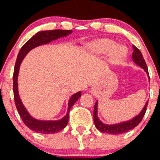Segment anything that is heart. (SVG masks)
Here are the masks:
<instances>
[{
  "label": "heart",
  "instance_id": "heart-1",
  "mask_svg": "<svg viewBox=\"0 0 160 160\" xmlns=\"http://www.w3.org/2000/svg\"><path fill=\"white\" fill-rule=\"evenodd\" d=\"M87 50L92 54H107L112 52V60H120L126 57L128 50L123 46H118L117 42L112 39L103 38L90 42L87 45Z\"/></svg>",
  "mask_w": 160,
  "mask_h": 160
}]
</instances>
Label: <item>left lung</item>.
<instances>
[{
	"label": "left lung",
	"instance_id": "8db88e82",
	"mask_svg": "<svg viewBox=\"0 0 160 160\" xmlns=\"http://www.w3.org/2000/svg\"><path fill=\"white\" fill-rule=\"evenodd\" d=\"M133 46V52H132V60L136 64H138V66L144 69L145 72L147 73V75L149 79V75H148V67L146 64L144 58L142 57V53L140 52V50L137 47ZM97 106H98V102H96L95 104V107H94V122H95V126L100 132H106V133L109 134H121L128 132L134 128L135 127H137L138 124L141 122V121L142 120V118L144 117V114L146 112V109L148 107V102H146L144 107L142 108L141 111V112L138 116H136L135 118H133L131 120L128 121V122H120L118 124H112V125H107V124H104L103 122L99 120V118L97 117Z\"/></svg>",
	"mask_w": 160,
	"mask_h": 160
}]
</instances>
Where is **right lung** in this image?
<instances>
[{
  "label": "right lung",
  "mask_w": 160,
  "mask_h": 160,
  "mask_svg": "<svg viewBox=\"0 0 160 160\" xmlns=\"http://www.w3.org/2000/svg\"><path fill=\"white\" fill-rule=\"evenodd\" d=\"M72 32L71 30H51V31H42L37 32L34 36H32L28 42L23 45L18 53L17 61H16L14 73H13V93H14V100L17 109L18 111L19 115L22 119L23 122L25 123L28 128L32 131L39 133H55L64 129L68 124L69 122V111L73 107V105L77 102L78 99L81 96V91L74 94L70 97L68 104V111L67 114L64 118L58 121H41L37 120L29 114L25 107L23 106L22 102L21 101L20 96L18 94V77L20 64L25 56L28 54L29 51L32 50L35 47L40 45L48 43L53 40H56L59 38L68 36Z\"/></svg>",
  "instance_id": "1"
}]
</instances>
